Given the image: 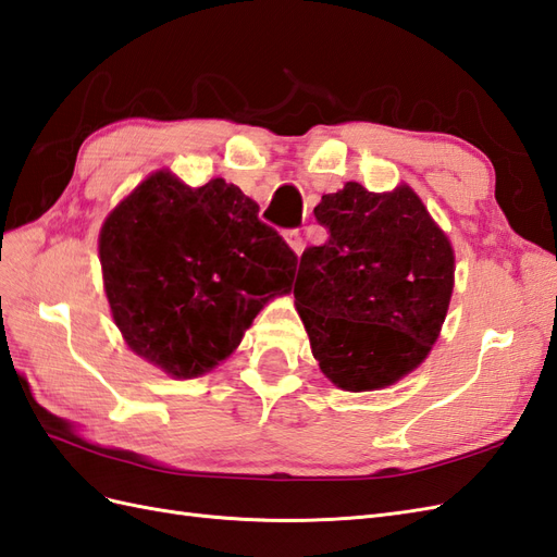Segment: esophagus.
<instances>
[{
  "instance_id": "34e87169",
  "label": "esophagus",
  "mask_w": 557,
  "mask_h": 557,
  "mask_svg": "<svg viewBox=\"0 0 557 557\" xmlns=\"http://www.w3.org/2000/svg\"><path fill=\"white\" fill-rule=\"evenodd\" d=\"M284 239H287V245L292 247L294 253H301L304 247H306V242H304L301 233L296 231V227H294V231H284Z\"/></svg>"
}]
</instances>
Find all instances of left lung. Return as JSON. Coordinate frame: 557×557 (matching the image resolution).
Returning <instances> with one entry per match:
<instances>
[{"mask_svg": "<svg viewBox=\"0 0 557 557\" xmlns=\"http://www.w3.org/2000/svg\"><path fill=\"white\" fill-rule=\"evenodd\" d=\"M330 231L308 247L294 282L296 310L322 374L362 393L393 386L425 360L447 318L454 249L409 185L360 183L322 195Z\"/></svg>", "mask_w": 557, "mask_h": 557, "instance_id": "8db88e82", "label": "left lung"}]
</instances>
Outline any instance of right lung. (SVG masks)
<instances>
[{
	"instance_id": "obj_1",
	"label": "right lung",
	"mask_w": 557,
	"mask_h": 557,
	"mask_svg": "<svg viewBox=\"0 0 557 557\" xmlns=\"http://www.w3.org/2000/svg\"><path fill=\"white\" fill-rule=\"evenodd\" d=\"M98 256L126 346L174 379L223 362L270 298L292 292L298 263L237 185L190 188L171 171L110 211Z\"/></svg>"
}]
</instances>
